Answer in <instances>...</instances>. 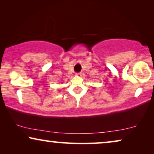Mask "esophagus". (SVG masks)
<instances>
[{
  "instance_id": "34e87169",
  "label": "esophagus",
  "mask_w": 154,
  "mask_h": 154,
  "mask_svg": "<svg viewBox=\"0 0 154 154\" xmlns=\"http://www.w3.org/2000/svg\"><path fill=\"white\" fill-rule=\"evenodd\" d=\"M75 75L76 76H81V73H75Z\"/></svg>"
}]
</instances>
